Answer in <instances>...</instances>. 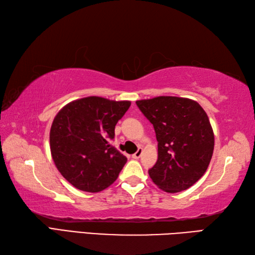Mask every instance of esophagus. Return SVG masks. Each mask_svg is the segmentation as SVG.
Masks as SVG:
<instances>
[{
    "label": "esophagus",
    "instance_id": "obj_1",
    "mask_svg": "<svg viewBox=\"0 0 255 255\" xmlns=\"http://www.w3.org/2000/svg\"><path fill=\"white\" fill-rule=\"evenodd\" d=\"M142 151H143L142 148H138L137 152L132 154V158H133V159H139L140 156H141V154H142Z\"/></svg>",
    "mask_w": 255,
    "mask_h": 255
}]
</instances>
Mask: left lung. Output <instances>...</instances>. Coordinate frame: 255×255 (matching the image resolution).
Returning a JSON list of instances; mask_svg holds the SVG:
<instances>
[{
  "mask_svg": "<svg viewBox=\"0 0 255 255\" xmlns=\"http://www.w3.org/2000/svg\"><path fill=\"white\" fill-rule=\"evenodd\" d=\"M136 104L153 125L158 140L151 180L166 193L185 191L205 174L213 156L215 136L207 114L185 97L158 96Z\"/></svg>",
  "mask_w": 255,
  "mask_h": 255,
  "instance_id": "left-lung-1",
  "label": "left lung"
}]
</instances>
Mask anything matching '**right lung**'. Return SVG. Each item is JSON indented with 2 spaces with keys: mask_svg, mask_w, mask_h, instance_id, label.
Instances as JSON below:
<instances>
[{
  "mask_svg": "<svg viewBox=\"0 0 255 255\" xmlns=\"http://www.w3.org/2000/svg\"><path fill=\"white\" fill-rule=\"evenodd\" d=\"M130 104L89 96L70 102L58 112L49 134L51 156L75 188L99 193L117 180L127 158L110 139Z\"/></svg>",
  "mask_w": 255,
  "mask_h": 255,
  "instance_id": "obj_1",
  "label": "right lung"
}]
</instances>
